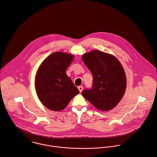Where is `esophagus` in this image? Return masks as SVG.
Returning a JSON list of instances; mask_svg holds the SVG:
<instances>
[{
    "mask_svg": "<svg viewBox=\"0 0 157 157\" xmlns=\"http://www.w3.org/2000/svg\"><path fill=\"white\" fill-rule=\"evenodd\" d=\"M78 90H79V91L80 92H82V90H83V87H82V86H79V87H78Z\"/></svg>",
    "mask_w": 157,
    "mask_h": 157,
    "instance_id": "1",
    "label": "esophagus"
}]
</instances>
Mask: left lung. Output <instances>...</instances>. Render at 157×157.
<instances>
[{
  "mask_svg": "<svg viewBox=\"0 0 157 157\" xmlns=\"http://www.w3.org/2000/svg\"><path fill=\"white\" fill-rule=\"evenodd\" d=\"M82 59L94 77L93 87L83 90L82 96L100 111L113 109L123 98L127 87L121 63L114 56L96 49L82 54Z\"/></svg>",
  "mask_w": 157,
  "mask_h": 157,
  "instance_id": "8db88e82",
  "label": "left lung"
}]
</instances>
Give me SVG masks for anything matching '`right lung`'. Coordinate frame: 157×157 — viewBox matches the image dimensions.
Returning <instances> with one entry per match:
<instances>
[{"label": "right lung", "instance_id": "1", "mask_svg": "<svg viewBox=\"0 0 157 157\" xmlns=\"http://www.w3.org/2000/svg\"><path fill=\"white\" fill-rule=\"evenodd\" d=\"M75 56L70 53L55 52L39 66L35 78V87L41 103L48 109L60 111L79 93L66 70Z\"/></svg>", "mask_w": 157, "mask_h": 157}]
</instances>
